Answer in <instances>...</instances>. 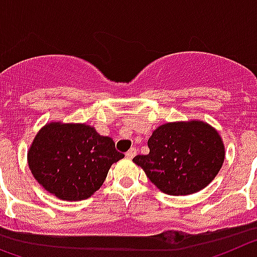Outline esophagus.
I'll return each mask as SVG.
<instances>
[{"instance_id": "esophagus-1", "label": "esophagus", "mask_w": 257, "mask_h": 257, "mask_svg": "<svg viewBox=\"0 0 257 257\" xmlns=\"http://www.w3.org/2000/svg\"><path fill=\"white\" fill-rule=\"evenodd\" d=\"M136 154H137V149H136V147H132V149H129V150L126 151L125 156L128 159H133L136 156Z\"/></svg>"}]
</instances>
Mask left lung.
<instances>
[{
	"label": "left lung",
	"instance_id": "obj_1",
	"mask_svg": "<svg viewBox=\"0 0 257 257\" xmlns=\"http://www.w3.org/2000/svg\"><path fill=\"white\" fill-rule=\"evenodd\" d=\"M150 153L137 155L151 182L169 195L200 191L217 176L225 159L221 136L202 120L166 122L147 141Z\"/></svg>",
	"mask_w": 257,
	"mask_h": 257
}]
</instances>
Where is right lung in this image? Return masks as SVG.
Wrapping results in <instances>:
<instances>
[{
    "label": "right lung",
    "instance_id": "add662e5",
    "mask_svg": "<svg viewBox=\"0 0 257 257\" xmlns=\"http://www.w3.org/2000/svg\"><path fill=\"white\" fill-rule=\"evenodd\" d=\"M124 158L112 138L85 122L51 121L42 126L27 154L33 177L58 199L77 202L102 186L113 163Z\"/></svg>",
    "mask_w": 257,
    "mask_h": 257
}]
</instances>
